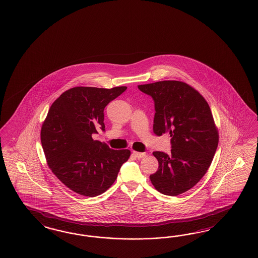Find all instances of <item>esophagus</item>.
<instances>
[{
  "instance_id": "obj_1",
  "label": "esophagus",
  "mask_w": 258,
  "mask_h": 258,
  "mask_svg": "<svg viewBox=\"0 0 258 258\" xmlns=\"http://www.w3.org/2000/svg\"><path fill=\"white\" fill-rule=\"evenodd\" d=\"M133 155L137 158L141 159V158H144L146 156V153H140V152H133Z\"/></svg>"
}]
</instances>
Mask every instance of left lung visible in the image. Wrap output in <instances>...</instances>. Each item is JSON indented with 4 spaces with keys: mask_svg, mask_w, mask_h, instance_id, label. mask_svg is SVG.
I'll return each instance as SVG.
<instances>
[{
    "mask_svg": "<svg viewBox=\"0 0 258 258\" xmlns=\"http://www.w3.org/2000/svg\"><path fill=\"white\" fill-rule=\"evenodd\" d=\"M155 102L153 130L169 133L171 154L154 152L158 170L151 182L163 195L190 190L206 174L218 145V132L207 101L189 84L163 81L138 86Z\"/></svg>",
    "mask_w": 258,
    "mask_h": 258,
    "instance_id": "1",
    "label": "left lung"
}]
</instances>
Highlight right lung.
I'll list each match as a JSON object with an SVG mask.
<instances>
[{"mask_svg":"<svg viewBox=\"0 0 258 258\" xmlns=\"http://www.w3.org/2000/svg\"><path fill=\"white\" fill-rule=\"evenodd\" d=\"M126 89L74 87L50 107L41 131L42 149L53 174L79 195L93 198L106 191L131 155L92 139L98 128L105 131V106Z\"/></svg>","mask_w":258,"mask_h":258,"instance_id":"obj_1","label":"right lung"}]
</instances>
